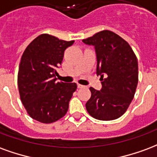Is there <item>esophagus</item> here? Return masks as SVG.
I'll use <instances>...</instances> for the list:
<instances>
[{
  "label": "esophagus",
  "mask_w": 157,
  "mask_h": 157,
  "mask_svg": "<svg viewBox=\"0 0 157 157\" xmlns=\"http://www.w3.org/2000/svg\"><path fill=\"white\" fill-rule=\"evenodd\" d=\"M77 86L78 89H82V88H83V85H82V84H79V83H78Z\"/></svg>",
  "instance_id": "esophagus-1"
}]
</instances>
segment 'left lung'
<instances>
[{
    "instance_id": "8db88e82",
    "label": "left lung",
    "mask_w": 157,
    "mask_h": 157,
    "mask_svg": "<svg viewBox=\"0 0 157 157\" xmlns=\"http://www.w3.org/2000/svg\"><path fill=\"white\" fill-rule=\"evenodd\" d=\"M94 46L97 58V75L102 88L90 87L91 97L86 109L92 117L113 121L126 111L138 83L137 58L129 43L111 31L105 30L83 40Z\"/></svg>"
}]
</instances>
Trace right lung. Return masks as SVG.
Here are the masks:
<instances>
[{
    "label": "right lung",
    "instance_id": "right-lung-1",
    "mask_svg": "<svg viewBox=\"0 0 157 157\" xmlns=\"http://www.w3.org/2000/svg\"><path fill=\"white\" fill-rule=\"evenodd\" d=\"M74 42L42 34L25 49L18 71V90L33 120L49 124L66 115L77 84L58 82L56 77L65 49Z\"/></svg>",
    "mask_w": 157,
    "mask_h": 157
}]
</instances>
